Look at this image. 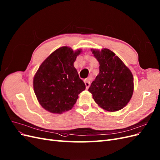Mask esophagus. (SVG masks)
Segmentation results:
<instances>
[{
    "instance_id": "1",
    "label": "esophagus",
    "mask_w": 160,
    "mask_h": 160,
    "mask_svg": "<svg viewBox=\"0 0 160 160\" xmlns=\"http://www.w3.org/2000/svg\"><path fill=\"white\" fill-rule=\"evenodd\" d=\"M84 82H85V85L86 86V88H89V85H90V80L89 79H86L84 80Z\"/></svg>"
}]
</instances>
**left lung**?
Returning <instances> with one entry per match:
<instances>
[{
  "mask_svg": "<svg viewBox=\"0 0 160 160\" xmlns=\"http://www.w3.org/2000/svg\"><path fill=\"white\" fill-rule=\"evenodd\" d=\"M100 64V72L88 91L97 104L105 110H121L130 101L133 93L131 71L109 49H92Z\"/></svg>",
  "mask_w": 160,
  "mask_h": 160,
  "instance_id": "left-lung-1",
  "label": "left lung"
}]
</instances>
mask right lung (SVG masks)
Listing matches in <instances>:
<instances>
[{"label":"right lung","mask_w":160,"mask_h":160,"mask_svg":"<svg viewBox=\"0 0 160 160\" xmlns=\"http://www.w3.org/2000/svg\"><path fill=\"white\" fill-rule=\"evenodd\" d=\"M81 50L63 46L56 50L42 63L33 77V89L40 105L52 113L71 110L85 89L74 62Z\"/></svg>","instance_id":"right-lung-1"}]
</instances>
